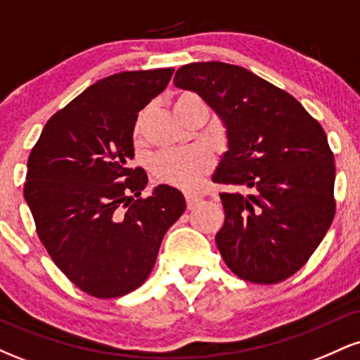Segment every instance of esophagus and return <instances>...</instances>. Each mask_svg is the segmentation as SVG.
Returning <instances> with one entry per match:
<instances>
[{
	"mask_svg": "<svg viewBox=\"0 0 360 360\" xmlns=\"http://www.w3.org/2000/svg\"><path fill=\"white\" fill-rule=\"evenodd\" d=\"M184 196H186V203H188V208H189V210H191L193 206L196 205L198 201L201 200V196H200V194H196V193H186Z\"/></svg>",
	"mask_w": 360,
	"mask_h": 360,
	"instance_id": "obj_1",
	"label": "esophagus"
}]
</instances>
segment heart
Wrapping results in <instances>:
<instances>
[{"label":"heart","mask_w":360,"mask_h":360,"mask_svg":"<svg viewBox=\"0 0 360 360\" xmlns=\"http://www.w3.org/2000/svg\"><path fill=\"white\" fill-rule=\"evenodd\" d=\"M194 94H183L177 98V103L193 98ZM212 166V155L201 147L186 148V150H166L160 152L152 160V169L160 181L169 184L181 186V188H193L198 184Z\"/></svg>","instance_id":"obj_1"}]
</instances>
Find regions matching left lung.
Instances as JSON below:
<instances>
[{
	"label": "left lung",
	"mask_w": 360,
	"mask_h": 360,
	"mask_svg": "<svg viewBox=\"0 0 360 360\" xmlns=\"http://www.w3.org/2000/svg\"><path fill=\"white\" fill-rule=\"evenodd\" d=\"M174 86L193 91L225 127L226 152L213 183L225 223L214 237L243 281L274 284L304 266L335 214V160L326 134L298 100L240 65L191 62Z\"/></svg>",
	"instance_id": "obj_1"
}]
</instances>
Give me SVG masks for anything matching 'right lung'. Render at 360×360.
Wrapping results in <instances>:
<instances>
[{"mask_svg":"<svg viewBox=\"0 0 360 360\" xmlns=\"http://www.w3.org/2000/svg\"><path fill=\"white\" fill-rule=\"evenodd\" d=\"M174 69L123 71L84 89L45 123L28 157L25 201L56 266L96 298L142 286L169 226L184 213L179 189L148 198L143 169H130L134 127Z\"/></svg>","mask_w":360,"mask_h":360,"instance_id":"obj_1","label":"right lung"}]
</instances>
